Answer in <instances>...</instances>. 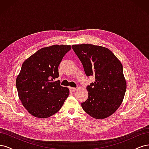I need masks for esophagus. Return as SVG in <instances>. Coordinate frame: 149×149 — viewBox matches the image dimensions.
Wrapping results in <instances>:
<instances>
[{
    "label": "esophagus",
    "instance_id": "1",
    "mask_svg": "<svg viewBox=\"0 0 149 149\" xmlns=\"http://www.w3.org/2000/svg\"><path fill=\"white\" fill-rule=\"evenodd\" d=\"M70 91H71V92H74L75 90H76V88H73V87H70Z\"/></svg>",
    "mask_w": 149,
    "mask_h": 149
}]
</instances>
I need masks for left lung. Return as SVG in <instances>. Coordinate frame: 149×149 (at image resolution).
<instances>
[{
    "label": "left lung",
    "mask_w": 149,
    "mask_h": 149,
    "mask_svg": "<svg viewBox=\"0 0 149 149\" xmlns=\"http://www.w3.org/2000/svg\"><path fill=\"white\" fill-rule=\"evenodd\" d=\"M73 51L88 77L95 81L88 85V100L81 103L83 110L93 118L104 119L120 106L126 91L123 66L110 49L91 44L74 45Z\"/></svg>",
    "instance_id": "obj_1"
}]
</instances>
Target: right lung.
Here are the masks:
<instances>
[{"label":"right lung","instance_id":"add662e5","mask_svg":"<svg viewBox=\"0 0 149 149\" xmlns=\"http://www.w3.org/2000/svg\"><path fill=\"white\" fill-rule=\"evenodd\" d=\"M70 45L41 48L22 64L16 80L20 100L32 116L47 118L59 111L69 95V89L60 85L58 66L71 49Z\"/></svg>","mask_w":149,"mask_h":149}]
</instances>
